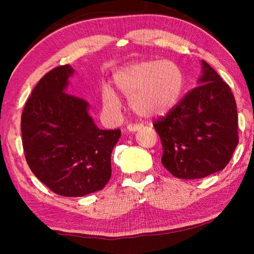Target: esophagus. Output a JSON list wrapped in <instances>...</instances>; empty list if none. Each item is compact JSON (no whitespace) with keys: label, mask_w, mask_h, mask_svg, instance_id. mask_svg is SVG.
Masks as SVG:
<instances>
[{"label":"esophagus","mask_w":254,"mask_h":254,"mask_svg":"<svg viewBox=\"0 0 254 254\" xmlns=\"http://www.w3.org/2000/svg\"><path fill=\"white\" fill-rule=\"evenodd\" d=\"M141 128H142V127L139 126V124H128V126L127 127V130L128 132H136V131L141 130Z\"/></svg>","instance_id":"esophagus-1"}]
</instances>
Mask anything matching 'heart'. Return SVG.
<instances>
[{
  "label": "heart",
  "instance_id": "1",
  "mask_svg": "<svg viewBox=\"0 0 254 254\" xmlns=\"http://www.w3.org/2000/svg\"><path fill=\"white\" fill-rule=\"evenodd\" d=\"M114 83L137 117L153 119L168 113L182 96L185 76L171 60H147L123 67L114 75ZM102 104L106 113L118 114L121 103L110 86L102 88Z\"/></svg>",
  "mask_w": 254,
  "mask_h": 254
}]
</instances>
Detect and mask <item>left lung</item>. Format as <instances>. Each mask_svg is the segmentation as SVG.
<instances>
[{
	"label": "left lung",
	"mask_w": 254,
	"mask_h": 254,
	"mask_svg": "<svg viewBox=\"0 0 254 254\" xmlns=\"http://www.w3.org/2000/svg\"><path fill=\"white\" fill-rule=\"evenodd\" d=\"M197 83L153 123L162 143V165L180 179L223 170L239 143L238 111L230 86L204 60Z\"/></svg>",
	"instance_id": "left-lung-1"
}]
</instances>
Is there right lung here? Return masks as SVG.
<instances>
[{"label":"right lung","instance_id":"1","mask_svg":"<svg viewBox=\"0 0 254 254\" xmlns=\"http://www.w3.org/2000/svg\"><path fill=\"white\" fill-rule=\"evenodd\" d=\"M74 68H54L25 103L21 131L25 159L34 176L56 194L81 197L104 188L120 128L101 130L85 100L66 93Z\"/></svg>","mask_w":254,"mask_h":254}]
</instances>
